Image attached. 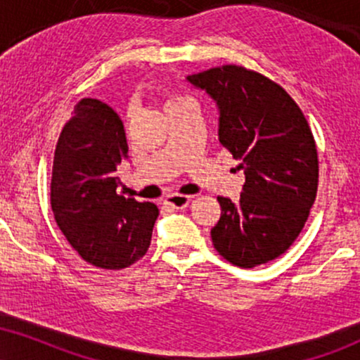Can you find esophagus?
<instances>
[{"mask_svg":"<svg viewBox=\"0 0 360 360\" xmlns=\"http://www.w3.org/2000/svg\"><path fill=\"white\" fill-rule=\"evenodd\" d=\"M167 205H170L172 208H176V210H181V208H187L190 203V197L188 195H180V193H173L168 195L165 198Z\"/></svg>","mask_w":360,"mask_h":360,"instance_id":"obj_1","label":"esophagus"}]
</instances>
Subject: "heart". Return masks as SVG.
<instances>
[{"label": "heart", "instance_id": "1", "mask_svg": "<svg viewBox=\"0 0 360 360\" xmlns=\"http://www.w3.org/2000/svg\"><path fill=\"white\" fill-rule=\"evenodd\" d=\"M185 103H193V101L190 100L188 96L175 95V96H172V98H168V100H167V103H165V110H167V108H172V106H179V105H185Z\"/></svg>", "mask_w": 360, "mask_h": 360}]
</instances>
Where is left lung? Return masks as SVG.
I'll use <instances>...</instances> for the list:
<instances>
[{
	"mask_svg": "<svg viewBox=\"0 0 360 360\" xmlns=\"http://www.w3.org/2000/svg\"><path fill=\"white\" fill-rule=\"evenodd\" d=\"M220 108V143L245 173L240 200L219 197L215 250L242 269L281 257L302 232L319 187L312 130L292 96L272 79L238 65L190 75Z\"/></svg>",
	"mask_w": 360,
	"mask_h": 360,
	"instance_id": "obj_1",
	"label": "left lung"
}]
</instances>
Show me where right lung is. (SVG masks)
<instances>
[{
	"mask_svg": "<svg viewBox=\"0 0 360 360\" xmlns=\"http://www.w3.org/2000/svg\"><path fill=\"white\" fill-rule=\"evenodd\" d=\"M127 158L125 128L113 108L79 100L55 148L51 210L70 245L100 269L120 270L140 260L158 217L155 203L117 192V168Z\"/></svg>",
	"mask_w": 360,
	"mask_h": 360,
	"instance_id": "right-lung-1",
	"label": "right lung"
}]
</instances>
